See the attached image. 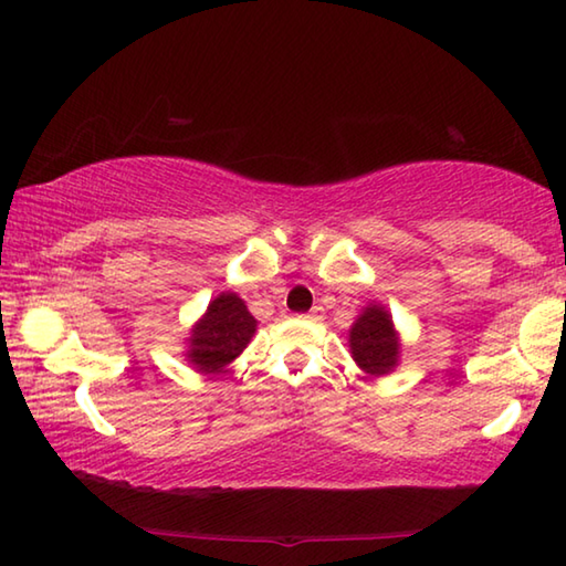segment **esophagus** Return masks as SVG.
<instances>
[{
	"mask_svg": "<svg viewBox=\"0 0 566 566\" xmlns=\"http://www.w3.org/2000/svg\"><path fill=\"white\" fill-rule=\"evenodd\" d=\"M303 318H308V321H313V323H321V321H323V308H321V305H315V308H313L311 313H305Z\"/></svg>",
	"mask_w": 566,
	"mask_h": 566,
	"instance_id": "1",
	"label": "esophagus"
}]
</instances>
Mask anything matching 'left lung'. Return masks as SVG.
Listing matches in <instances>:
<instances>
[{"label": "left lung", "mask_w": 566, "mask_h": 566, "mask_svg": "<svg viewBox=\"0 0 566 566\" xmlns=\"http://www.w3.org/2000/svg\"><path fill=\"white\" fill-rule=\"evenodd\" d=\"M348 345L353 360L370 378L390 375L400 365V333L395 328L390 311L378 301L365 305L355 318L348 331Z\"/></svg>", "instance_id": "8db88e82"}]
</instances>
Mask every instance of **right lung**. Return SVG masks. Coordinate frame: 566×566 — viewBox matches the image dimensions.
<instances>
[{
    "label": "right lung",
    "instance_id": "add662e5",
    "mask_svg": "<svg viewBox=\"0 0 566 566\" xmlns=\"http://www.w3.org/2000/svg\"><path fill=\"white\" fill-rule=\"evenodd\" d=\"M258 321L238 293L223 291L208 303L206 313L191 325L184 358L203 375L223 373L253 340Z\"/></svg>",
    "mask_w": 566,
    "mask_h": 566
}]
</instances>
